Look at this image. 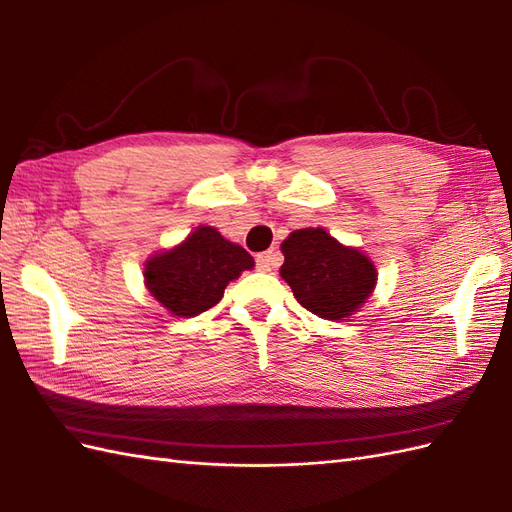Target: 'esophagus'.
I'll list each match as a JSON object with an SVG mask.
<instances>
[{"instance_id": "obj_1", "label": "esophagus", "mask_w": 512, "mask_h": 512, "mask_svg": "<svg viewBox=\"0 0 512 512\" xmlns=\"http://www.w3.org/2000/svg\"><path fill=\"white\" fill-rule=\"evenodd\" d=\"M279 261H281V257H279V253H275V251H266V253L255 255L257 270H261V272H268L270 268L279 266Z\"/></svg>"}]
</instances>
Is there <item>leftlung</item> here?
<instances>
[{
  "label": "left lung",
  "instance_id": "1",
  "mask_svg": "<svg viewBox=\"0 0 512 512\" xmlns=\"http://www.w3.org/2000/svg\"><path fill=\"white\" fill-rule=\"evenodd\" d=\"M281 277L296 301L327 320H347L371 296L375 266L355 248L338 244L323 229H299L281 244Z\"/></svg>",
  "mask_w": 512,
  "mask_h": 512
}]
</instances>
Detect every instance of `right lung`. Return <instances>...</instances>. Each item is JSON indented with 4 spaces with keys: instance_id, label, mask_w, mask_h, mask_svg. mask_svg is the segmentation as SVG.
Wrapping results in <instances>:
<instances>
[{
    "instance_id": "1",
    "label": "right lung",
    "mask_w": 512,
    "mask_h": 512,
    "mask_svg": "<svg viewBox=\"0 0 512 512\" xmlns=\"http://www.w3.org/2000/svg\"><path fill=\"white\" fill-rule=\"evenodd\" d=\"M253 266L242 246L224 240L213 227H198L172 251L150 257L144 277L165 310L189 318L220 303L229 281Z\"/></svg>"
}]
</instances>
